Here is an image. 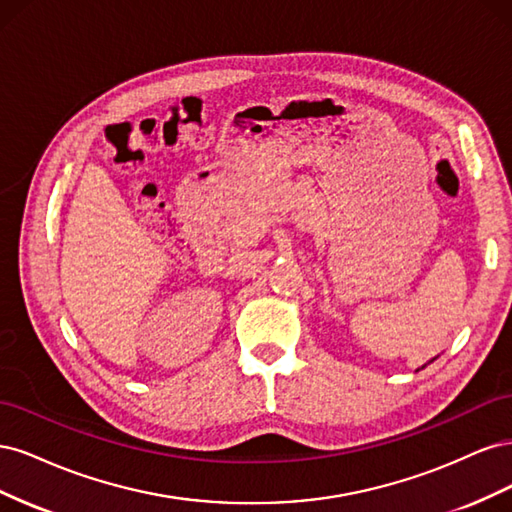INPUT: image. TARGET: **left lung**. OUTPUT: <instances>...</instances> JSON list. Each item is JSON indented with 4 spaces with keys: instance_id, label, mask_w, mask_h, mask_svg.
<instances>
[{
    "instance_id": "left-lung-1",
    "label": "left lung",
    "mask_w": 512,
    "mask_h": 512,
    "mask_svg": "<svg viewBox=\"0 0 512 512\" xmlns=\"http://www.w3.org/2000/svg\"><path fill=\"white\" fill-rule=\"evenodd\" d=\"M423 367H425V365H423Z\"/></svg>"
}]
</instances>
